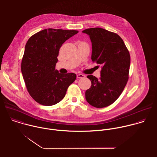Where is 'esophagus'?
Masks as SVG:
<instances>
[{"mask_svg": "<svg viewBox=\"0 0 157 157\" xmlns=\"http://www.w3.org/2000/svg\"><path fill=\"white\" fill-rule=\"evenodd\" d=\"M84 77H85V76L84 75H82V74H78V75H77V78H83Z\"/></svg>", "mask_w": 157, "mask_h": 157, "instance_id": "esophagus-1", "label": "esophagus"}]
</instances>
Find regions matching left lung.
<instances>
[{
  "mask_svg": "<svg viewBox=\"0 0 157 157\" xmlns=\"http://www.w3.org/2000/svg\"><path fill=\"white\" fill-rule=\"evenodd\" d=\"M90 38L91 59L102 65L101 78H87L91 86L86 91L87 102L98 108L114 103L123 91L128 79L130 56L123 40L116 33L101 28L87 29L82 32Z\"/></svg>",
  "mask_w": 157,
  "mask_h": 157,
  "instance_id": "8db88e82",
  "label": "left lung"
}]
</instances>
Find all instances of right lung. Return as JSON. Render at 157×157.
<instances>
[{
  "label": "right lung",
  "instance_id": "right-lung-1",
  "mask_svg": "<svg viewBox=\"0 0 157 157\" xmlns=\"http://www.w3.org/2000/svg\"><path fill=\"white\" fill-rule=\"evenodd\" d=\"M78 33L77 30L44 29L27 41L21 70L30 95L38 103L43 105L58 103L75 81L76 74H61L55 66L62 44Z\"/></svg>",
  "mask_w": 157,
  "mask_h": 157
}]
</instances>
